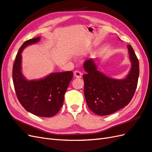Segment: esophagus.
I'll list each match as a JSON object with an SVG mask.
<instances>
[{"label":"esophagus","instance_id":"esophagus-1","mask_svg":"<svg viewBox=\"0 0 152 152\" xmlns=\"http://www.w3.org/2000/svg\"><path fill=\"white\" fill-rule=\"evenodd\" d=\"M74 76L76 77H77V78H80V77H82V74L80 71H78V70H75V71L74 72Z\"/></svg>","mask_w":152,"mask_h":152}]
</instances>
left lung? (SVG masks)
<instances>
[{"mask_svg": "<svg viewBox=\"0 0 152 152\" xmlns=\"http://www.w3.org/2000/svg\"><path fill=\"white\" fill-rule=\"evenodd\" d=\"M132 68L126 78L109 77L98 70L93 59L84 62V94L88 107L95 114L109 115L124 108L132 100L137 89L139 63L131 45H128Z\"/></svg>", "mask_w": 152, "mask_h": 152, "instance_id": "obj_1", "label": "left lung"}]
</instances>
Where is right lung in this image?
I'll use <instances>...</instances> for the list:
<instances>
[{
  "mask_svg": "<svg viewBox=\"0 0 152 152\" xmlns=\"http://www.w3.org/2000/svg\"><path fill=\"white\" fill-rule=\"evenodd\" d=\"M39 40V37L31 39L19 48L13 66V82L17 97L27 111L41 117H52L62 107L73 72H54L43 79L26 80L21 72V53L27 46Z\"/></svg>",
  "mask_w": 152,
  "mask_h": 152,
  "instance_id": "right-lung-1",
  "label": "right lung"
}]
</instances>
